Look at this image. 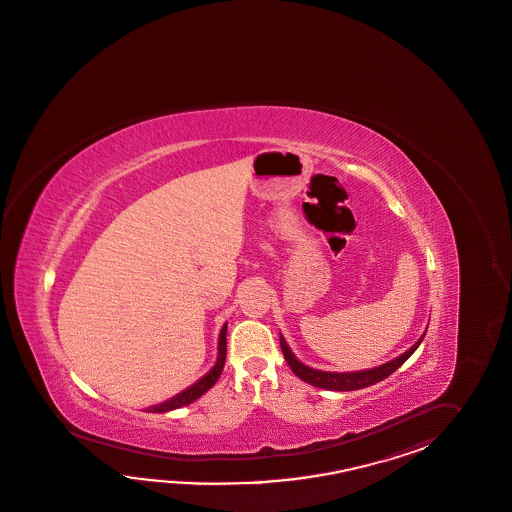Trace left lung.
I'll return each mask as SVG.
<instances>
[{
  "label": "left lung",
  "instance_id": "obj_1",
  "mask_svg": "<svg viewBox=\"0 0 512 512\" xmlns=\"http://www.w3.org/2000/svg\"><path fill=\"white\" fill-rule=\"evenodd\" d=\"M424 337L425 333L418 338V342L412 348L407 349L405 353H401L396 359L385 362L381 366L370 368V370H361V372H324V370H316V368H311V366H307V364H303V362L296 359V355L288 348L287 340L283 338V335H279V342H281V349H283V355L287 359L290 370L298 375L301 381L309 383L312 387L324 388V390L346 392V390H361V388L370 387V385H375V383L387 379L388 375L394 374L399 366L411 357L412 353L422 344Z\"/></svg>",
  "mask_w": 512,
  "mask_h": 512
}]
</instances>
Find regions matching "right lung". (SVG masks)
I'll return each mask as SVG.
<instances>
[{"label":"right lung","mask_w":512,"mask_h":512,"mask_svg":"<svg viewBox=\"0 0 512 512\" xmlns=\"http://www.w3.org/2000/svg\"><path fill=\"white\" fill-rule=\"evenodd\" d=\"M225 335H227V324H224L222 331H220V337H218V359L214 362L211 370L207 374L203 375L201 379H198L194 385H190L187 390L175 394L174 398L166 399L159 405H151L146 411L148 412H168L179 409V407H185L190 405L192 401L201 398L209 388L214 387V383L218 381V377L222 375L225 364V353H227V342H225Z\"/></svg>","instance_id":"right-lung-1"}]
</instances>
